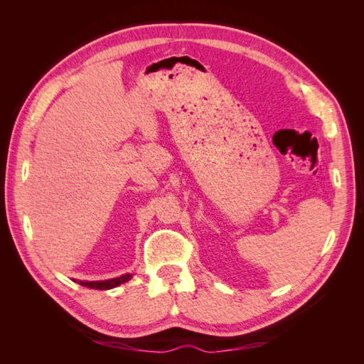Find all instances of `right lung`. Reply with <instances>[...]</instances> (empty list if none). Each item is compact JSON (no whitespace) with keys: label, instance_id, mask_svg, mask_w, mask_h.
Returning a JSON list of instances; mask_svg holds the SVG:
<instances>
[{"label":"right lung","instance_id":"add662e5","mask_svg":"<svg viewBox=\"0 0 364 364\" xmlns=\"http://www.w3.org/2000/svg\"><path fill=\"white\" fill-rule=\"evenodd\" d=\"M130 279V274H123V277L119 278H114V279H107V281H95V282H85V281H79L80 285L87 289H95V290H109V289H114L117 285L123 284L126 281Z\"/></svg>","mask_w":364,"mask_h":364}]
</instances>
